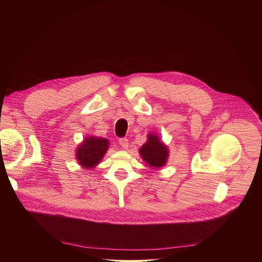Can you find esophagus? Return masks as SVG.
Instances as JSON below:
<instances>
[{
  "label": "esophagus",
  "instance_id": "1",
  "mask_svg": "<svg viewBox=\"0 0 262 262\" xmlns=\"http://www.w3.org/2000/svg\"><path fill=\"white\" fill-rule=\"evenodd\" d=\"M119 144L123 149H128L129 148V140L126 138H122L119 140Z\"/></svg>",
  "mask_w": 262,
  "mask_h": 262
}]
</instances>
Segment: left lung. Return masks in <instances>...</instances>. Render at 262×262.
<instances>
[{
  "mask_svg": "<svg viewBox=\"0 0 262 262\" xmlns=\"http://www.w3.org/2000/svg\"><path fill=\"white\" fill-rule=\"evenodd\" d=\"M139 154L149 168L157 169L166 164L169 149L156 133L150 132L147 141L139 148Z\"/></svg>",
  "mask_w": 262,
  "mask_h": 262,
  "instance_id": "obj_1",
  "label": "left lung"
}]
</instances>
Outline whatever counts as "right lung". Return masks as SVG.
<instances>
[{"label":"right lung","instance_id":"obj_1","mask_svg":"<svg viewBox=\"0 0 262 262\" xmlns=\"http://www.w3.org/2000/svg\"><path fill=\"white\" fill-rule=\"evenodd\" d=\"M109 148V140L104 137L88 136L75 149L77 163L85 169L96 167L104 158Z\"/></svg>","mask_w":262,"mask_h":262}]
</instances>
